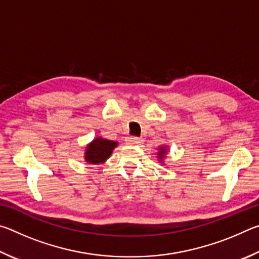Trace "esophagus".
Segmentation results:
<instances>
[{
    "instance_id": "34e87169",
    "label": "esophagus",
    "mask_w": 259,
    "mask_h": 259,
    "mask_svg": "<svg viewBox=\"0 0 259 259\" xmlns=\"http://www.w3.org/2000/svg\"><path fill=\"white\" fill-rule=\"evenodd\" d=\"M126 142L130 143V144H140V143H143V139L130 136V137H126Z\"/></svg>"
}]
</instances>
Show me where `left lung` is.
<instances>
[{
	"mask_svg": "<svg viewBox=\"0 0 259 259\" xmlns=\"http://www.w3.org/2000/svg\"><path fill=\"white\" fill-rule=\"evenodd\" d=\"M165 148L164 147H162V148H160V153H159V156H160V159H162V157H164V154H165Z\"/></svg>",
	"mask_w": 259,
	"mask_h": 259,
	"instance_id": "8db88e82",
	"label": "left lung"
}]
</instances>
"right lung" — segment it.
Wrapping results in <instances>:
<instances>
[{
	"label": "right lung",
	"instance_id": "right-lung-1",
	"mask_svg": "<svg viewBox=\"0 0 259 259\" xmlns=\"http://www.w3.org/2000/svg\"><path fill=\"white\" fill-rule=\"evenodd\" d=\"M117 146V143L113 140L103 138H96L89 146L87 147L85 160L90 163L98 164L103 163L112 154L114 147Z\"/></svg>",
	"mask_w": 259,
	"mask_h": 259
}]
</instances>
